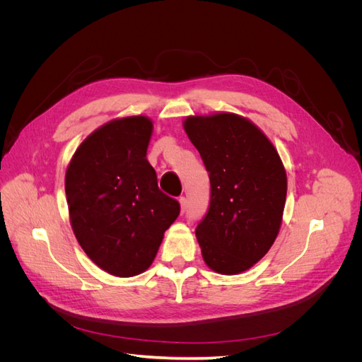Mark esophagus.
Returning a JSON list of instances; mask_svg holds the SVG:
<instances>
[{
	"label": "esophagus",
	"instance_id": "34e87169",
	"mask_svg": "<svg viewBox=\"0 0 362 362\" xmlns=\"http://www.w3.org/2000/svg\"><path fill=\"white\" fill-rule=\"evenodd\" d=\"M180 205H181V213H184L185 208H187V198H184V196H181V198H180Z\"/></svg>",
	"mask_w": 362,
	"mask_h": 362
}]
</instances>
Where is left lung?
I'll list each match as a JSON object with an SVG mask.
<instances>
[{
  "instance_id": "1",
  "label": "left lung",
  "mask_w": 362,
  "mask_h": 362,
  "mask_svg": "<svg viewBox=\"0 0 362 362\" xmlns=\"http://www.w3.org/2000/svg\"><path fill=\"white\" fill-rule=\"evenodd\" d=\"M184 129L210 177V206L196 226L205 264L237 275L264 257L279 233L287 175L278 151L234 113L190 116Z\"/></svg>"
}]
</instances>
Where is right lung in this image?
<instances>
[{"label":"right lung","instance_id":"obj_1","mask_svg":"<svg viewBox=\"0 0 362 362\" xmlns=\"http://www.w3.org/2000/svg\"><path fill=\"white\" fill-rule=\"evenodd\" d=\"M152 122L115 119L75 151L64 180L74 234L98 267L136 276L154 261L180 202L164 194L146 160Z\"/></svg>","mask_w":362,"mask_h":362}]
</instances>
